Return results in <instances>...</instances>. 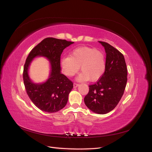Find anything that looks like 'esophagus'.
<instances>
[{
    "mask_svg": "<svg viewBox=\"0 0 152 152\" xmlns=\"http://www.w3.org/2000/svg\"><path fill=\"white\" fill-rule=\"evenodd\" d=\"M79 84H77V83H75V82H74V83H73V87H78L79 86Z\"/></svg>",
    "mask_w": 152,
    "mask_h": 152,
    "instance_id": "esophagus-1",
    "label": "esophagus"
}]
</instances>
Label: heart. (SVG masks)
<instances>
[{"instance_id": "heart-1", "label": "heart", "mask_w": 152, "mask_h": 152, "mask_svg": "<svg viewBox=\"0 0 152 152\" xmlns=\"http://www.w3.org/2000/svg\"><path fill=\"white\" fill-rule=\"evenodd\" d=\"M60 65L64 75L71 77L79 70L77 77L80 81L99 80L105 72L107 63L104 54L98 49L89 47H80L73 49L70 56L61 59Z\"/></svg>"}]
</instances>
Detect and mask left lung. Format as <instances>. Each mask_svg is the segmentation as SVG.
<instances>
[{"mask_svg": "<svg viewBox=\"0 0 152 152\" xmlns=\"http://www.w3.org/2000/svg\"><path fill=\"white\" fill-rule=\"evenodd\" d=\"M104 48L107 67L96 83L89 85L84 103L91 111L105 114L112 111L123 96L127 80V69L124 55L107 42L99 41Z\"/></svg>", "mask_w": 152, "mask_h": 152, "instance_id": "1", "label": "left lung"}]
</instances>
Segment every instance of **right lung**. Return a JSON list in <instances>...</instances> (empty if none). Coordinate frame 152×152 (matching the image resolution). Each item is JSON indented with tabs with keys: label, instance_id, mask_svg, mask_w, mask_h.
<instances>
[{
	"label": "right lung",
	"instance_id": "add662e5",
	"mask_svg": "<svg viewBox=\"0 0 152 152\" xmlns=\"http://www.w3.org/2000/svg\"><path fill=\"white\" fill-rule=\"evenodd\" d=\"M71 41L48 37L31 49L26 59L23 78L26 93L33 103L42 111L56 112L66 106L68 94L73 89V82L60 72V58L63 50L72 44ZM48 58L52 64L49 79L41 85L31 83L28 75L31 61L36 56Z\"/></svg>",
	"mask_w": 152,
	"mask_h": 152
}]
</instances>
